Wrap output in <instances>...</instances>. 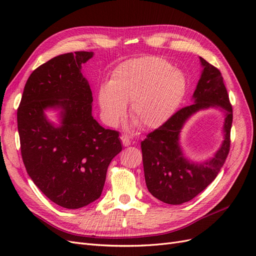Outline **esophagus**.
<instances>
[{"label":"esophagus","mask_w":256,"mask_h":256,"mask_svg":"<svg viewBox=\"0 0 256 256\" xmlns=\"http://www.w3.org/2000/svg\"><path fill=\"white\" fill-rule=\"evenodd\" d=\"M120 140H122V143L124 146H129L131 144V141L125 136H120Z\"/></svg>","instance_id":"1"}]
</instances>
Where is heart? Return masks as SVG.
I'll list each match as a JSON object with an SVG mask.
<instances>
[{
	"mask_svg": "<svg viewBox=\"0 0 256 256\" xmlns=\"http://www.w3.org/2000/svg\"><path fill=\"white\" fill-rule=\"evenodd\" d=\"M182 76L164 60L146 56L127 60L114 72L110 85L99 92V104L108 125L116 126L130 102V118L142 129L161 126L184 95Z\"/></svg>",
	"mask_w": 256,
	"mask_h": 256,
	"instance_id": "heart-1",
	"label": "heart"
}]
</instances>
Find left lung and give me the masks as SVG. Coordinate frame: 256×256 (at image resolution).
Returning <instances> with one entry per match:
<instances>
[{
	"label": "left lung",
	"mask_w": 256,
	"mask_h": 256,
	"mask_svg": "<svg viewBox=\"0 0 256 256\" xmlns=\"http://www.w3.org/2000/svg\"><path fill=\"white\" fill-rule=\"evenodd\" d=\"M204 70L193 94L194 104L174 113L141 142L147 189L161 202L180 205L189 202L214 182L226 162L230 147L233 109L220 70L200 58ZM220 105L227 112L224 141L215 157L204 164H190L182 156L178 136L184 122L200 108Z\"/></svg>",
	"instance_id": "8db88e82"
}]
</instances>
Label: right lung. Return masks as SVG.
I'll return each mask as SVG.
<instances>
[{
  "mask_svg": "<svg viewBox=\"0 0 256 256\" xmlns=\"http://www.w3.org/2000/svg\"><path fill=\"white\" fill-rule=\"evenodd\" d=\"M92 56L86 51L65 53L37 67L17 110L28 176L53 203L68 209L99 198L108 166L122 148L118 131L104 129L92 116V90L81 74ZM47 107L61 109L60 128L45 118Z\"/></svg>",
  "mask_w": 256,
  "mask_h": 256,
  "instance_id": "add662e5",
  "label": "right lung"
}]
</instances>
